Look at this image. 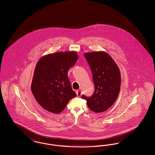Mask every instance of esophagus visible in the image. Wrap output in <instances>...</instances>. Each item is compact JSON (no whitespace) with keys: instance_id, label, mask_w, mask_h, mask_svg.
I'll list each match as a JSON object with an SVG mask.
<instances>
[{"instance_id":"obj_1","label":"esophagus","mask_w":155,"mask_h":155,"mask_svg":"<svg viewBox=\"0 0 155 155\" xmlns=\"http://www.w3.org/2000/svg\"><path fill=\"white\" fill-rule=\"evenodd\" d=\"M76 93H77V96H80L81 95H82V92H81V91H77V92H76Z\"/></svg>"}]
</instances>
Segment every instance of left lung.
I'll list each match as a JSON object with an SVG mask.
<instances>
[{
  "instance_id": "left-lung-1",
  "label": "left lung",
  "mask_w": 155,
  "mask_h": 155,
  "mask_svg": "<svg viewBox=\"0 0 155 155\" xmlns=\"http://www.w3.org/2000/svg\"><path fill=\"white\" fill-rule=\"evenodd\" d=\"M84 56L92 73L95 91L90 97L82 95L81 97L87 101L90 110L103 112L111 107L118 97L121 84L119 68L105 52L86 53Z\"/></svg>"
}]
</instances>
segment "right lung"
<instances>
[{
	"instance_id": "right-lung-1",
	"label": "right lung",
	"mask_w": 155,
	"mask_h": 155,
	"mask_svg": "<svg viewBox=\"0 0 155 155\" xmlns=\"http://www.w3.org/2000/svg\"><path fill=\"white\" fill-rule=\"evenodd\" d=\"M77 59L75 52H58L45 56L38 61L31 91L38 103L45 110L60 113L70 100L77 96L67 73Z\"/></svg>"
}]
</instances>
